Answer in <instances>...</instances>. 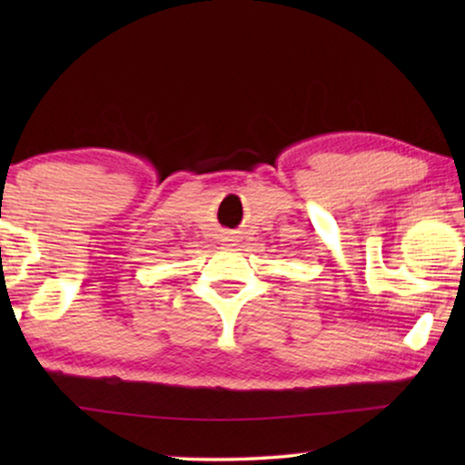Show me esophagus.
<instances>
[{
  "instance_id": "obj_1",
  "label": "esophagus",
  "mask_w": 465,
  "mask_h": 465,
  "mask_svg": "<svg viewBox=\"0 0 465 465\" xmlns=\"http://www.w3.org/2000/svg\"><path fill=\"white\" fill-rule=\"evenodd\" d=\"M226 241H231V239H228V237H226Z\"/></svg>"
}]
</instances>
